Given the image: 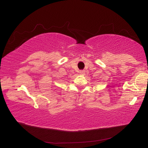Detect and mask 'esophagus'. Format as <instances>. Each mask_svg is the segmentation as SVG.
<instances>
[{"mask_svg": "<svg viewBox=\"0 0 148 148\" xmlns=\"http://www.w3.org/2000/svg\"><path fill=\"white\" fill-rule=\"evenodd\" d=\"M79 74H80V75H84V74H85V72H84V71H83V70H80L79 72Z\"/></svg>", "mask_w": 148, "mask_h": 148, "instance_id": "obj_1", "label": "esophagus"}]
</instances>
